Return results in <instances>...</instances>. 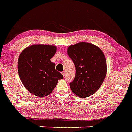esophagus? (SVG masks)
<instances>
[{
    "mask_svg": "<svg viewBox=\"0 0 132 132\" xmlns=\"http://www.w3.org/2000/svg\"><path fill=\"white\" fill-rule=\"evenodd\" d=\"M62 74L63 75V76H64V75H65V72H64V71L62 72Z\"/></svg>",
    "mask_w": 132,
    "mask_h": 132,
    "instance_id": "1",
    "label": "esophagus"
}]
</instances>
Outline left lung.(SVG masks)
I'll return each mask as SVG.
<instances>
[{
	"instance_id": "1",
	"label": "left lung",
	"mask_w": 132,
	"mask_h": 132,
	"mask_svg": "<svg viewBox=\"0 0 132 132\" xmlns=\"http://www.w3.org/2000/svg\"><path fill=\"white\" fill-rule=\"evenodd\" d=\"M68 54L76 68L70 89L78 97L86 98L99 89L107 74L105 56L99 47L85 42L71 45Z\"/></svg>"
}]
</instances>
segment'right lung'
<instances>
[{
    "label": "right lung",
    "instance_id": "1",
    "mask_svg": "<svg viewBox=\"0 0 132 132\" xmlns=\"http://www.w3.org/2000/svg\"><path fill=\"white\" fill-rule=\"evenodd\" d=\"M56 47L49 45H32L23 50L18 62V74L28 91L37 97H46L52 93L63 76L55 69L50 61Z\"/></svg>",
    "mask_w": 132,
    "mask_h": 132
}]
</instances>
